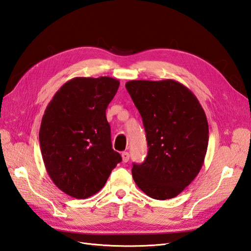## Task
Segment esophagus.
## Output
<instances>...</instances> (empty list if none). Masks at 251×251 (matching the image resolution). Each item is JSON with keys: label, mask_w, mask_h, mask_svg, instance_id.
<instances>
[{"label": "esophagus", "mask_w": 251, "mask_h": 251, "mask_svg": "<svg viewBox=\"0 0 251 251\" xmlns=\"http://www.w3.org/2000/svg\"><path fill=\"white\" fill-rule=\"evenodd\" d=\"M122 160H123V162H127L128 160H129V152L127 151L122 152Z\"/></svg>", "instance_id": "34e87169"}]
</instances>
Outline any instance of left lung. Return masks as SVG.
I'll use <instances>...</instances> for the list:
<instances>
[{
    "label": "left lung",
    "mask_w": 251,
    "mask_h": 251,
    "mask_svg": "<svg viewBox=\"0 0 251 251\" xmlns=\"http://www.w3.org/2000/svg\"><path fill=\"white\" fill-rule=\"evenodd\" d=\"M125 86L142 117L149 146L144 162L133 163V180L153 199L174 198L203 164L209 142L205 113L191 90L176 80H130Z\"/></svg>",
    "instance_id": "left-lung-1"
}]
</instances>
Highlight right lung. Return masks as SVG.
<instances>
[{"label":"right lung","mask_w":251,"mask_h":251,"mask_svg":"<svg viewBox=\"0 0 251 251\" xmlns=\"http://www.w3.org/2000/svg\"><path fill=\"white\" fill-rule=\"evenodd\" d=\"M120 86L108 76L75 77L50 101L39 131L44 165L62 192L88 198L104 187L122 161L111 144L106 109Z\"/></svg>","instance_id":"right-lung-1"}]
</instances>
